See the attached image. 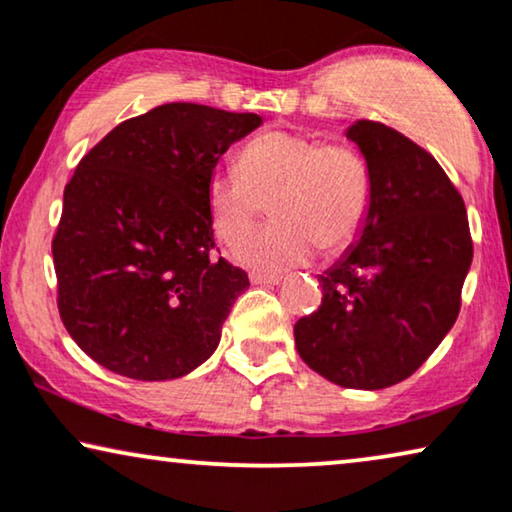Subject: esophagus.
<instances>
[{
	"mask_svg": "<svg viewBox=\"0 0 512 512\" xmlns=\"http://www.w3.org/2000/svg\"><path fill=\"white\" fill-rule=\"evenodd\" d=\"M283 278L281 276H274V274H260V271H252L250 274V283L255 285H278Z\"/></svg>",
	"mask_w": 512,
	"mask_h": 512,
	"instance_id": "1",
	"label": "esophagus"
}]
</instances>
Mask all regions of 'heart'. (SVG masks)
Instances as JSON below:
<instances>
[{"label":"heart","mask_w":512,"mask_h":512,"mask_svg":"<svg viewBox=\"0 0 512 512\" xmlns=\"http://www.w3.org/2000/svg\"><path fill=\"white\" fill-rule=\"evenodd\" d=\"M208 210L215 234L236 241L267 210L276 220L250 231L236 257L250 267L281 271L311 260L318 245L342 250L370 210V170L346 145L302 133L271 131L241 149L238 166L213 170Z\"/></svg>","instance_id":"b5f03b06"}]
</instances>
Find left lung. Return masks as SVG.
I'll return each instance as SVG.
<instances>
[{
  "instance_id": "1",
  "label": "left lung",
  "mask_w": 512,
  "mask_h": 512,
  "mask_svg": "<svg viewBox=\"0 0 512 512\" xmlns=\"http://www.w3.org/2000/svg\"><path fill=\"white\" fill-rule=\"evenodd\" d=\"M346 138L370 170V210L318 276L323 302L295 323V346L332 384L377 391L417 372L452 330L473 241L461 194L426 149L367 119Z\"/></svg>"
}]
</instances>
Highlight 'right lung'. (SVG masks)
<instances>
[{
    "label": "right lung",
    "instance_id": "right-lung-1",
    "mask_svg": "<svg viewBox=\"0 0 512 512\" xmlns=\"http://www.w3.org/2000/svg\"><path fill=\"white\" fill-rule=\"evenodd\" d=\"M257 114L168 102L79 161L53 236L58 311L79 349L138 381L185 377L220 344L248 274L215 255L208 180Z\"/></svg>",
    "mask_w": 512,
    "mask_h": 512
}]
</instances>
